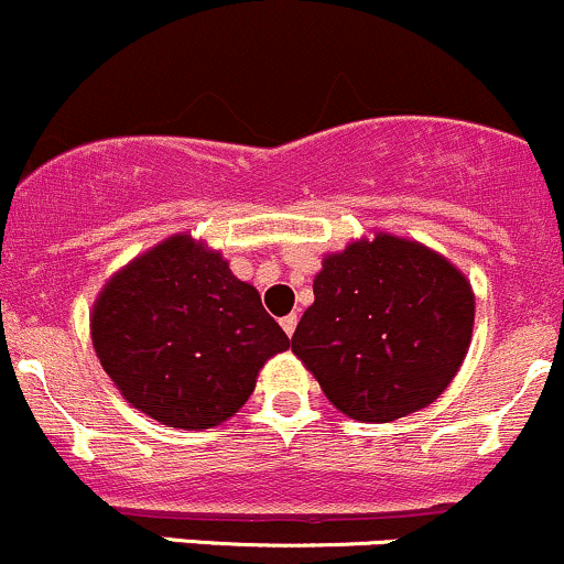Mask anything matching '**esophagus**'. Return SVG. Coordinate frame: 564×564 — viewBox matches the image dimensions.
<instances>
[{
    "instance_id": "1",
    "label": "esophagus",
    "mask_w": 564,
    "mask_h": 564,
    "mask_svg": "<svg viewBox=\"0 0 564 564\" xmlns=\"http://www.w3.org/2000/svg\"><path fill=\"white\" fill-rule=\"evenodd\" d=\"M282 328H284V334L288 336H293L295 334V325H299V315H288V317H282Z\"/></svg>"
}]
</instances>
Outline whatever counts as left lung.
<instances>
[{
  "instance_id": "left-lung-1",
  "label": "left lung",
  "mask_w": 564,
  "mask_h": 564,
  "mask_svg": "<svg viewBox=\"0 0 564 564\" xmlns=\"http://www.w3.org/2000/svg\"><path fill=\"white\" fill-rule=\"evenodd\" d=\"M293 352L336 410L388 423L432 404L467 356L475 299L464 274L417 241L375 236L328 254Z\"/></svg>"
}]
</instances>
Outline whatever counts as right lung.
Listing matches in <instances>:
<instances>
[{
    "instance_id": "right-lung-1",
    "label": "right lung",
    "mask_w": 564,
    "mask_h": 564,
    "mask_svg": "<svg viewBox=\"0 0 564 564\" xmlns=\"http://www.w3.org/2000/svg\"><path fill=\"white\" fill-rule=\"evenodd\" d=\"M91 341L121 397L176 429L234 415L260 367L290 347L258 290L189 236L162 241L102 288Z\"/></svg>"
}]
</instances>
